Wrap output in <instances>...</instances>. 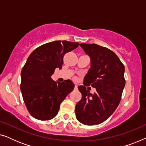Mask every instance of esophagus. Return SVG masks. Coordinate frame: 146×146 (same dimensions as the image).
<instances>
[{
	"label": "esophagus",
	"instance_id": "1",
	"mask_svg": "<svg viewBox=\"0 0 146 146\" xmlns=\"http://www.w3.org/2000/svg\"><path fill=\"white\" fill-rule=\"evenodd\" d=\"M75 88L76 89L78 88V84H75Z\"/></svg>",
	"mask_w": 146,
	"mask_h": 146
}]
</instances>
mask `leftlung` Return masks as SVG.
<instances>
[{
  "instance_id": "8db88e82",
  "label": "left lung",
  "mask_w": 146,
  "mask_h": 146,
  "mask_svg": "<svg viewBox=\"0 0 146 146\" xmlns=\"http://www.w3.org/2000/svg\"><path fill=\"white\" fill-rule=\"evenodd\" d=\"M90 58V68L78 87L82 99L76 105V116L80 122L93 125L102 123L114 112L121 100L125 80L124 66L113 51L96 44H80ZM91 85L97 92L86 90Z\"/></svg>"
}]
</instances>
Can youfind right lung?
I'll return each instance as SVG.
<instances>
[{"label": "right lung", "mask_w": 146, "mask_h": 146, "mask_svg": "<svg viewBox=\"0 0 146 146\" xmlns=\"http://www.w3.org/2000/svg\"><path fill=\"white\" fill-rule=\"evenodd\" d=\"M79 46L78 42L58 40L36 48L21 71V90L28 111L40 120H48L57 115L60 106L74 84L70 80L63 82L51 78L55 69L62 68L63 58Z\"/></svg>", "instance_id": "obj_1"}]
</instances>
